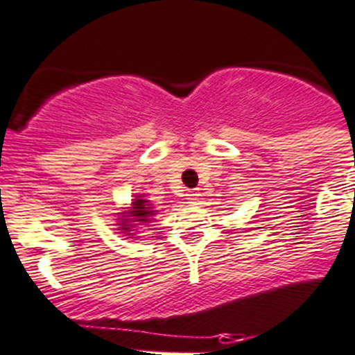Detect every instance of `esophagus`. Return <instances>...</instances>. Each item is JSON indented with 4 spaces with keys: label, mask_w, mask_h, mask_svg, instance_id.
Here are the masks:
<instances>
[{
    "label": "esophagus",
    "mask_w": 355,
    "mask_h": 355,
    "mask_svg": "<svg viewBox=\"0 0 355 355\" xmlns=\"http://www.w3.org/2000/svg\"><path fill=\"white\" fill-rule=\"evenodd\" d=\"M189 203H192V205H198L199 203V199H201V192H199V190H190L189 194Z\"/></svg>",
    "instance_id": "1"
}]
</instances>
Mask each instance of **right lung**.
<instances>
[{
	"instance_id": "1",
	"label": "right lung",
	"mask_w": 355,
	"mask_h": 355,
	"mask_svg": "<svg viewBox=\"0 0 355 355\" xmlns=\"http://www.w3.org/2000/svg\"><path fill=\"white\" fill-rule=\"evenodd\" d=\"M157 210H154V207H150L148 199H145L143 196H136V199L132 201V207L128 212H121V219H119V230L127 232V236H130L134 225L136 223H150L152 216L156 214Z\"/></svg>"
}]
</instances>
